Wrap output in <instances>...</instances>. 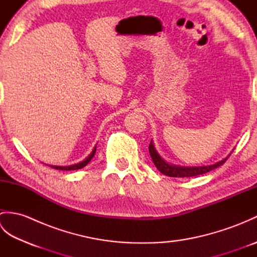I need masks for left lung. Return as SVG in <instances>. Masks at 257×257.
I'll return each instance as SVG.
<instances>
[{"label": "left lung", "instance_id": "left-lung-1", "mask_svg": "<svg viewBox=\"0 0 257 257\" xmlns=\"http://www.w3.org/2000/svg\"><path fill=\"white\" fill-rule=\"evenodd\" d=\"M149 152H150L151 159H152V161H154L155 166L157 167L158 170H159L162 174H165V176L173 177V178H189V177H195V176H199V174L206 173V172L214 170V169L222 166L223 163L227 160V158L230 157V155H228V157H226L225 159H223V160L214 163V165H211V166L180 167V166L170 165V163H168L167 161L163 160L160 157V155L157 152L155 146H154V143H152V140L150 141V145H149Z\"/></svg>", "mask_w": 257, "mask_h": 257}]
</instances>
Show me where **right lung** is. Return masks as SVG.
I'll list each match as a JSON object with an SVG mask.
<instances>
[{
    "label": "right lung",
    "mask_w": 257,
    "mask_h": 257,
    "mask_svg": "<svg viewBox=\"0 0 257 257\" xmlns=\"http://www.w3.org/2000/svg\"><path fill=\"white\" fill-rule=\"evenodd\" d=\"M95 154H96V146H95V148L92 149L91 154H90L88 157H87L85 160L80 161V162H78V163H76V165L66 166V167H61V166H50V167H52V168H54V169H56V170H66V171H69V170H78V169H81V168H84L85 166H87V163H88V162L92 159V157L95 156Z\"/></svg>",
    "instance_id": "obj_1"
}]
</instances>
